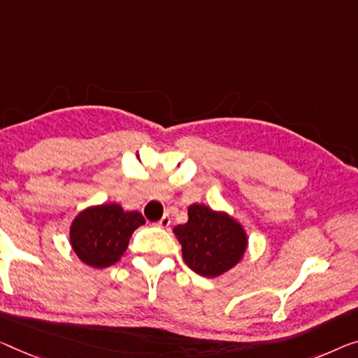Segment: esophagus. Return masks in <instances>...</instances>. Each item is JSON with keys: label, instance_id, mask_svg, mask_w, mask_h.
Segmentation results:
<instances>
[{"label": "esophagus", "instance_id": "esophagus-1", "mask_svg": "<svg viewBox=\"0 0 358 358\" xmlns=\"http://www.w3.org/2000/svg\"><path fill=\"white\" fill-rule=\"evenodd\" d=\"M170 223H172V218H170V215L167 213V215H164L161 220L157 222V227H161V228H169L170 227Z\"/></svg>", "mask_w": 358, "mask_h": 358}]
</instances>
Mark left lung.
<instances>
[{"label": "left lung", "mask_w": 358, "mask_h": 358, "mask_svg": "<svg viewBox=\"0 0 358 358\" xmlns=\"http://www.w3.org/2000/svg\"><path fill=\"white\" fill-rule=\"evenodd\" d=\"M185 264L197 275L217 278L244 259L249 238L244 227L228 212L206 204L188 207V222L173 228Z\"/></svg>", "instance_id": "obj_1"}]
</instances>
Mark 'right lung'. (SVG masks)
I'll list each match as a JSON object with an SVG mask.
<instances>
[{
    "label": "right lung",
    "instance_id": "1",
    "mask_svg": "<svg viewBox=\"0 0 358 358\" xmlns=\"http://www.w3.org/2000/svg\"><path fill=\"white\" fill-rule=\"evenodd\" d=\"M145 223L140 212L125 210L117 202L90 206L72 220L69 241L85 265L106 268L119 262L133 231Z\"/></svg>",
    "mask_w": 358,
    "mask_h": 358
}]
</instances>
